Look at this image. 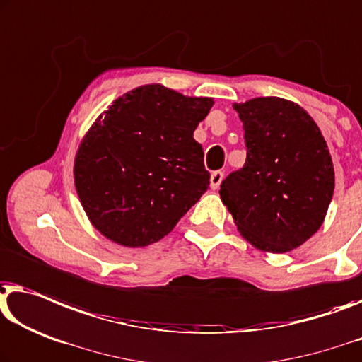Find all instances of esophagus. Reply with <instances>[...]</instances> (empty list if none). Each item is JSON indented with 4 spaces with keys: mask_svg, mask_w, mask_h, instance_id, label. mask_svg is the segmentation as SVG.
Here are the masks:
<instances>
[{
    "mask_svg": "<svg viewBox=\"0 0 362 362\" xmlns=\"http://www.w3.org/2000/svg\"><path fill=\"white\" fill-rule=\"evenodd\" d=\"M222 180H223V171H214L212 175H211V187L212 189H218V186H220V182H222Z\"/></svg>",
    "mask_w": 362,
    "mask_h": 362,
    "instance_id": "34e87169",
    "label": "esophagus"
}]
</instances>
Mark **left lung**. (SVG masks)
Wrapping results in <instances>:
<instances>
[{
  "instance_id": "1",
  "label": "left lung",
  "mask_w": 362,
  "mask_h": 362,
  "mask_svg": "<svg viewBox=\"0 0 362 362\" xmlns=\"http://www.w3.org/2000/svg\"><path fill=\"white\" fill-rule=\"evenodd\" d=\"M246 161L220 185V199L246 242L287 253L322 227L334 189L332 155L305 109L268 96L235 103Z\"/></svg>"
}]
</instances>
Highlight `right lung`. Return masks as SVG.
<instances>
[{
	"label": "right lung",
	"mask_w": 362,
	"mask_h": 362,
	"mask_svg": "<svg viewBox=\"0 0 362 362\" xmlns=\"http://www.w3.org/2000/svg\"><path fill=\"white\" fill-rule=\"evenodd\" d=\"M212 104V98L144 85L96 119L73 166L94 228L130 248L158 242L175 228L211 185L192 134Z\"/></svg>",
	"instance_id": "1"
}]
</instances>
